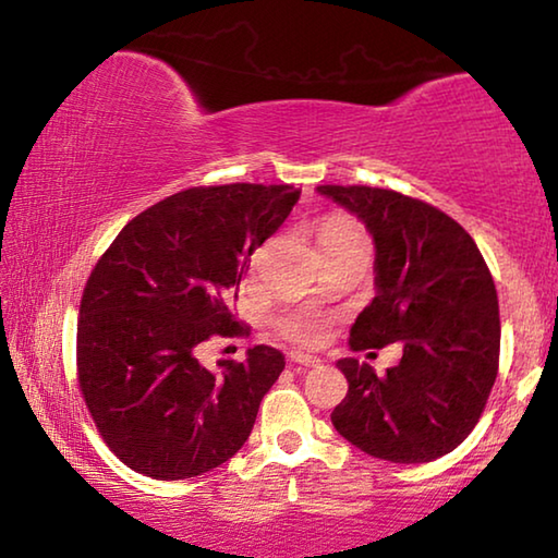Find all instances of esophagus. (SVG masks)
<instances>
[{"label":"esophagus","instance_id":"obj_1","mask_svg":"<svg viewBox=\"0 0 558 558\" xmlns=\"http://www.w3.org/2000/svg\"><path fill=\"white\" fill-rule=\"evenodd\" d=\"M290 362L292 364H300V366H319L323 364V359L319 356H313V354H305V352H290Z\"/></svg>","mask_w":558,"mask_h":558}]
</instances>
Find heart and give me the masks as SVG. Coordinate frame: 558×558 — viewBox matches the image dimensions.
Segmentation results:
<instances>
[{"label":"heart","instance_id":"b5f03b06","mask_svg":"<svg viewBox=\"0 0 558 558\" xmlns=\"http://www.w3.org/2000/svg\"><path fill=\"white\" fill-rule=\"evenodd\" d=\"M352 241H366V239H364V233L349 221L335 219V221H327L323 229H319V248H327V245L352 243ZM258 258H260V253L253 256V266H256ZM276 325L282 335L292 339V342L305 344V347L319 344L327 335V319L319 313H315V310H307V307L282 313Z\"/></svg>","mask_w":558,"mask_h":558}]
</instances>
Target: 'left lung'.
<instances>
[{"label":"left lung","instance_id":"obj_1","mask_svg":"<svg viewBox=\"0 0 558 558\" xmlns=\"http://www.w3.org/2000/svg\"><path fill=\"white\" fill-rule=\"evenodd\" d=\"M374 239L376 295L349 329L354 352L401 342L399 366L376 376L344 356L349 391L332 411L339 436L366 456L430 462L470 436L499 364V307L475 241L426 202L376 186H317Z\"/></svg>","mask_w":558,"mask_h":558}]
</instances>
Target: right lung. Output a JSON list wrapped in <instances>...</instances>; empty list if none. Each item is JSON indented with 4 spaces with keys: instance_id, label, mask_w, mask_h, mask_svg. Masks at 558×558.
Returning a JSON list of instances; mask_svg holds the SVG:
<instances>
[{
    "instance_id": "add662e5",
    "label": "right lung",
    "mask_w": 558,
    "mask_h": 558,
    "mask_svg": "<svg viewBox=\"0 0 558 558\" xmlns=\"http://www.w3.org/2000/svg\"><path fill=\"white\" fill-rule=\"evenodd\" d=\"M300 199L280 184L196 186L135 216L93 268L81 300L78 381L108 448L135 472L184 480L248 440L286 369L258 344L243 362H199L202 342L243 332L223 292Z\"/></svg>"
}]
</instances>
